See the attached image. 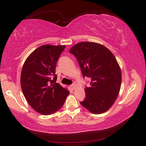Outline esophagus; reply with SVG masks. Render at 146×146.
Instances as JSON below:
<instances>
[{
	"mask_svg": "<svg viewBox=\"0 0 146 146\" xmlns=\"http://www.w3.org/2000/svg\"><path fill=\"white\" fill-rule=\"evenodd\" d=\"M70 88H71L72 90H74L75 89H76V88H77V86L75 85V84H72V85H71L70 86Z\"/></svg>",
	"mask_w": 146,
	"mask_h": 146,
	"instance_id": "34e87169",
	"label": "esophagus"
}]
</instances>
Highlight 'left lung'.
Listing matches in <instances>:
<instances>
[{"mask_svg": "<svg viewBox=\"0 0 146 146\" xmlns=\"http://www.w3.org/2000/svg\"><path fill=\"white\" fill-rule=\"evenodd\" d=\"M69 52L76 57L83 77L91 78L80 104L93 114L107 111L121 89V71L115 56L105 46L93 42L77 43Z\"/></svg>", "mask_w": 146, "mask_h": 146, "instance_id": "left-lung-1", "label": "left lung"}]
</instances>
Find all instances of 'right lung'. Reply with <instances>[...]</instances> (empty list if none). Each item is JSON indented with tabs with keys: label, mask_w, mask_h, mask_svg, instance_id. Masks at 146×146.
Returning a JSON list of instances; mask_svg holds the SVG:
<instances>
[{
	"label": "right lung",
	"mask_w": 146,
	"mask_h": 146,
	"mask_svg": "<svg viewBox=\"0 0 146 146\" xmlns=\"http://www.w3.org/2000/svg\"><path fill=\"white\" fill-rule=\"evenodd\" d=\"M66 46L42 45L25 61L21 85L24 97L33 110L50 115L63 105L69 91L56 83V62Z\"/></svg>",
	"instance_id": "right-lung-1"
}]
</instances>
